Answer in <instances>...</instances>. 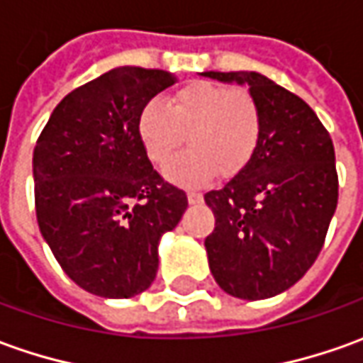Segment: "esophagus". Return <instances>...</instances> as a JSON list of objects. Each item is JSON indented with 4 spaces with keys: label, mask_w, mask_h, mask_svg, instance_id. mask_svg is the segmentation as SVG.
I'll list each match as a JSON object with an SVG mask.
<instances>
[{
    "label": "esophagus",
    "mask_w": 363,
    "mask_h": 363,
    "mask_svg": "<svg viewBox=\"0 0 363 363\" xmlns=\"http://www.w3.org/2000/svg\"><path fill=\"white\" fill-rule=\"evenodd\" d=\"M186 196H189V202H191V204H199V202H202V194H201V192L189 191V192H186Z\"/></svg>",
    "instance_id": "esophagus-1"
}]
</instances>
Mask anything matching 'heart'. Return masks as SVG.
Listing matches in <instances>:
<instances>
[{
  "label": "heart",
  "instance_id": "obj_1",
  "mask_svg": "<svg viewBox=\"0 0 363 363\" xmlns=\"http://www.w3.org/2000/svg\"><path fill=\"white\" fill-rule=\"evenodd\" d=\"M139 139L152 164L164 167L184 145L191 150L167 169L171 181L201 184L218 172L230 177L252 159L262 135L260 103L246 89L194 81L164 105L149 101L137 123Z\"/></svg>",
  "mask_w": 363,
  "mask_h": 363
}]
</instances>
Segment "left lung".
Here are the masks:
<instances>
[{
    "mask_svg": "<svg viewBox=\"0 0 363 363\" xmlns=\"http://www.w3.org/2000/svg\"><path fill=\"white\" fill-rule=\"evenodd\" d=\"M246 83L262 111L252 159L204 194L214 230L204 240L208 266L226 294L264 300L294 286L314 264L337 206L330 133L304 99L254 71H206Z\"/></svg>",
    "mask_w": 363,
    "mask_h": 363,
    "instance_id": "left-lung-1",
    "label": "left lung"
}]
</instances>
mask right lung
I'll return each instance as SVG.
<instances>
[{"mask_svg": "<svg viewBox=\"0 0 363 363\" xmlns=\"http://www.w3.org/2000/svg\"><path fill=\"white\" fill-rule=\"evenodd\" d=\"M177 77L117 67L53 109L33 150L39 230L65 274L101 298H133L159 270V240L189 201L152 169L139 115Z\"/></svg>", "mask_w": 363, "mask_h": 363, "instance_id": "add662e5", "label": "right lung"}]
</instances>
